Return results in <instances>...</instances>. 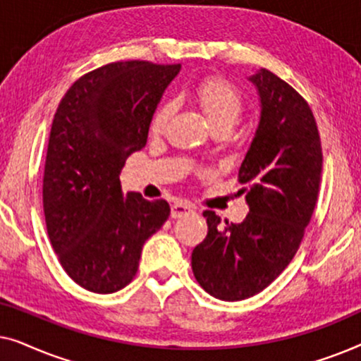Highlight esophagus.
<instances>
[{
    "label": "esophagus",
    "mask_w": 361,
    "mask_h": 361,
    "mask_svg": "<svg viewBox=\"0 0 361 361\" xmlns=\"http://www.w3.org/2000/svg\"><path fill=\"white\" fill-rule=\"evenodd\" d=\"M189 214H194V207H192L190 204H187V202L179 200L172 205V210H171L172 219H180V216H185Z\"/></svg>",
    "instance_id": "esophagus-1"
}]
</instances>
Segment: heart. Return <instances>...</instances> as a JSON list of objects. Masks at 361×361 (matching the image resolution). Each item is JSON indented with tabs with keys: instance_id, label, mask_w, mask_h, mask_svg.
I'll list each match as a JSON object with an SVG mask.
<instances>
[{
	"instance_id": "heart-1",
	"label": "heart",
	"mask_w": 361,
	"mask_h": 361,
	"mask_svg": "<svg viewBox=\"0 0 361 361\" xmlns=\"http://www.w3.org/2000/svg\"><path fill=\"white\" fill-rule=\"evenodd\" d=\"M190 95L205 113L210 125L216 128H231L245 111V97L233 83L224 77H205L192 87ZM174 105L171 102L161 103L152 113L149 130L162 133L169 123Z\"/></svg>"
}]
</instances>
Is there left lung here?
I'll list each match as a JSON object with an SVG mask.
<instances>
[{
	"mask_svg": "<svg viewBox=\"0 0 361 361\" xmlns=\"http://www.w3.org/2000/svg\"><path fill=\"white\" fill-rule=\"evenodd\" d=\"M250 80L261 100L258 130L238 172L250 212L241 224L225 220L224 230L215 212H204L209 233L192 251L197 283L221 300L261 293L293 261L322 174V146L309 103L268 68Z\"/></svg>",
	"mask_w": 361,
	"mask_h": 361,
	"instance_id": "8db88e82",
	"label": "left lung"
}]
</instances>
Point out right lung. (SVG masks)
<instances>
[{
	"mask_svg": "<svg viewBox=\"0 0 361 361\" xmlns=\"http://www.w3.org/2000/svg\"><path fill=\"white\" fill-rule=\"evenodd\" d=\"M179 71L106 63L73 82L54 115L42 180L47 235L66 273L92 293L130 284L142 245L169 219L166 200L123 197L120 172L146 146L152 113Z\"/></svg>",
	"mask_w": 361,
	"mask_h": 361,
	"instance_id": "add662e5",
	"label": "right lung"
}]
</instances>
